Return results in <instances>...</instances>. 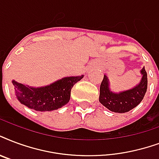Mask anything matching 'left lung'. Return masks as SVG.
<instances>
[{
  "label": "left lung",
  "instance_id": "1",
  "mask_svg": "<svg viewBox=\"0 0 159 159\" xmlns=\"http://www.w3.org/2000/svg\"><path fill=\"white\" fill-rule=\"evenodd\" d=\"M141 73L143 77L138 86L120 93H113L109 90L108 79L104 75L100 86V102L110 111L119 113L127 112L136 107L143 99L148 88L147 72L144 67L142 69Z\"/></svg>",
  "mask_w": 159,
  "mask_h": 159
}]
</instances>
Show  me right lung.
Masks as SVG:
<instances>
[{
	"label": "right lung",
	"mask_w": 159,
	"mask_h": 159,
	"mask_svg": "<svg viewBox=\"0 0 159 159\" xmlns=\"http://www.w3.org/2000/svg\"><path fill=\"white\" fill-rule=\"evenodd\" d=\"M83 76L64 77L44 88H33L12 81L17 99L29 108L45 112L61 108L70 100L72 87Z\"/></svg>",
	"instance_id": "right-lung-1"
}]
</instances>
